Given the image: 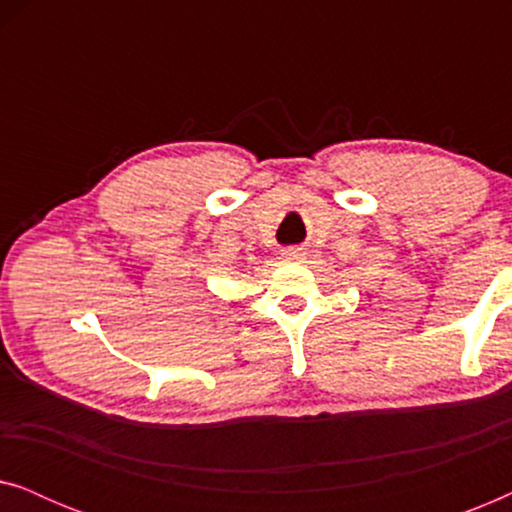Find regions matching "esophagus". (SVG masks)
Listing matches in <instances>:
<instances>
[{"label":"esophagus","instance_id":"34e87169","mask_svg":"<svg viewBox=\"0 0 512 512\" xmlns=\"http://www.w3.org/2000/svg\"><path fill=\"white\" fill-rule=\"evenodd\" d=\"M284 261H303L305 258V251L300 247H291V249H284Z\"/></svg>","mask_w":512,"mask_h":512}]
</instances>
